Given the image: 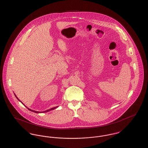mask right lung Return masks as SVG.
<instances>
[{
  "instance_id": "right-lung-1",
  "label": "right lung",
  "mask_w": 148,
  "mask_h": 148,
  "mask_svg": "<svg viewBox=\"0 0 148 148\" xmlns=\"http://www.w3.org/2000/svg\"><path fill=\"white\" fill-rule=\"evenodd\" d=\"M14 95H15V97L16 98V99L18 100H19V99L18 98V97L16 96V95L14 94ZM19 101H21V103L24 105V106H25L22 102H21V101H20L19 100ZM27 107V106H26ZM58 106H56V107H54V108H51V109H48V110H45V111H43V112H36V111H35V110H32V109H29V108H28V107H27V109H28V110H29L30 111H31V112H34V113H46V112H49V111H51V110H54V109H56V108H57Z\"/></svg>"
}]
</instances>
